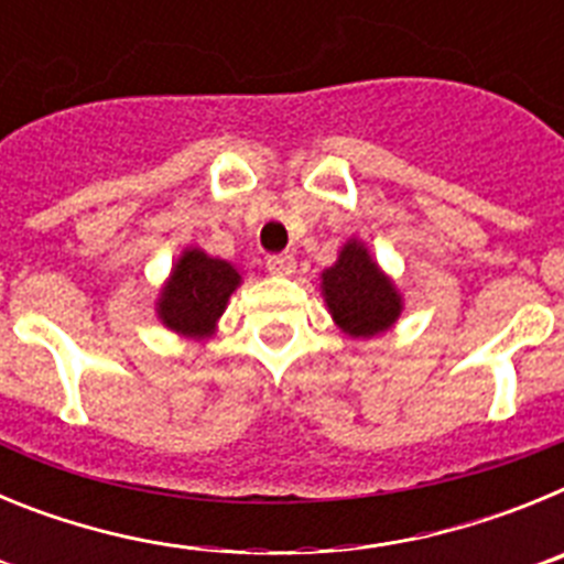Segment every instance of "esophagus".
I'll return each instance as SVG.
<instances>
[{"label": "esophagus", "instance_id": "esophagus-1", "mask_svg": "<svg viewBox=\"0 0 564 564\" xmlns=\"http://www.w3.org/2000/svg\"><path fill=\"white\" fill-rule=\"evenodd\" d=\"M265 265L271 273H279V276H291V273L296 271V257L288 251L271 253V257L265 259Z\"/></svg>", "mask_w": 564, "mask_h": 564}]
</instances>
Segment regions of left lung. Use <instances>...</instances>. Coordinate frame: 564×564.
Here are the masks:
<instances>
[{"instance_id": "obj_1", "label": "left lung", "mask_w": 564, "mask_h": 564, "mask_svg": "<svg viewBox=\"0 0 564 564\" xmlns=\"http://www.w3.org/2000/svg\"><path fill=\"white\" fill-rule=\"evenodd\" d=\"M322 291L338 327L350 336H376L401 313L395 288L378 271L361 242L344 246L336 265L322 273Z\"/></svg>"}]
</instances>
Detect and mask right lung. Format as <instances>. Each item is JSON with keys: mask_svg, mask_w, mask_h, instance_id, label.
I'll return each mask as SVG.
<instances>
[{"mask_svg": "<svg viewBox=\"0 0 564 564\" xmlns=\"http://www.w3.org/2000/svg\"><path fill=\"white\" fill-rule=\"evenodd\" d=\"M237 285L239 273L228 262L186 251L161 296L163 325L186 336H208Z\"/></svg>", "mask_w": 564, "mask_h": 564, "instance_id": "add662e5", "label": "right lung"}]
</instances>
